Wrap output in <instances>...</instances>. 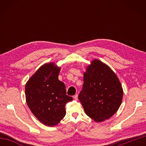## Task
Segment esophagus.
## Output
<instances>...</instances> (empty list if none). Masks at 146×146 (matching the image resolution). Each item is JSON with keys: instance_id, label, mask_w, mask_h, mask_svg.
I'll return each mask as SVG.
<instances>
[{"instance_id": "34e87169", "label": "esophagus", "mask_w": 146, "mask_h": 146, "mask_svg": "<svg viewBox=\"0 0 146 146\" xmlns=\"http://www.w3.org/2000/svg\"><path fill=\"white\" fill-rule=\"evenodd\" d=\"M73 98H75V99H77V98H78V95H77V94H76V95H74L73 96Z\"/></svg>"}]
</instances>
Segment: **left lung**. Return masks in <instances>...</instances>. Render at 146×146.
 Masks as SVG:
<instances>
[{"mask_svg":"<svg viewBox=\"0 0 146 146\" xmlns=\"http://www.w3.org/2000/svg\"><path fill=\"white\" fill-rule=\"evenodd\" d=\"M122 97V85L115 73L101 61L94 60L84 74L78 97L86 115L96 122L108 119L117 111Z\"/></svg>","mask_w":146,"mask_h":146,"instance_id":"obj_1","label":"left lung"}]
</instances>
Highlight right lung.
Here are the masks:
<instances>
[{"instance_id": "right-lung-1", "label": "right lung", "mask_w": 146, "mask_h": 146, "mask_svg": "<svg viewBox=\"0 0 146 146\" xmlns=\"http://www.w3.org/2000/svg\"><path fill=\"white\" fill-rule=\"evenodd\" d=\"M60 68L54 63L42 66L25 86L26 102L35 117L48 126H55L65 117L66 103L73 98L66 95L65 84L58 80Z\"/></svg>"}]
</instances>
